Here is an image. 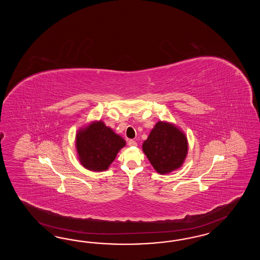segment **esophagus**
Masks as SVG:
<instances>
[{"mask_svg":"<svg viewBox=\"0 0 260 260\" xmlns=\"http://www.w3.org/2000/svg\"><path fill=\"white\" fill-rule=\"evenodd\" d=\"M128 146H129V147H136V146H137V143L134 141V140H129V141H128Z\"/></svg>","mask_w":260,"mask_h":260,"instance_id":"esophagus-1","label":"esophagus"}]
</instances>
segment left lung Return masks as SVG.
<instances>
[{"label":"left lung","mask_w":260,"mask_h":260,"mask_svg":"<svg viewBox=\"0 0 260 260\" xmlns=\"http://www.w3.org/2000/svg\"><path fill=\"white\" fill-rule=\"evenodd\" d=\"M142 150L158 173L168 174L184 164L189 144L186 134L178 126L159 121L143 143Z\"/></svg>","instance_id":"left-lung-1"}]
</instances>
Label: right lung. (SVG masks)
<instances>
[{"label":"right lung","mask_w":260,"mask_h":260,"mask_svg":"<svg viewBox=\"0 0 260 260\" xmlns=\"http://www.w3.org/2000/svg\"><path fill=\"white\" fill-rule=\"evenodd\" d=\"M125 146V139L101 120L80 127L75 137L79 161L85 169L92 172L107 171Z\"/></svg>","instance_id":"right-lung-1"}]
</instances>
